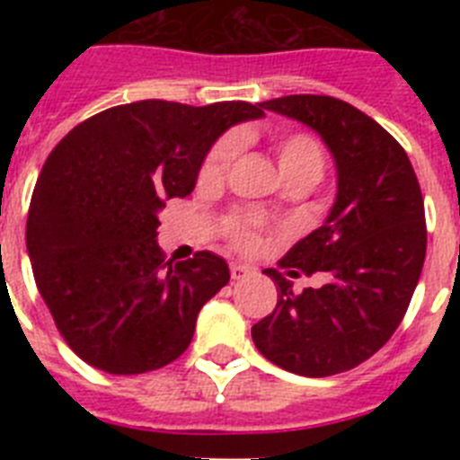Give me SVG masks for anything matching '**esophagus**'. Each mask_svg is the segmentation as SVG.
Segmentation results:
<instances>
[{
    "mask_svg": "<svg viewBox=\"0 0 460 460\" xmlns=\"http://www.w3.org/2000/svg\"><path fill=\"white\" fill-rule=\"evenodd\" d=\"M251 274V270L249 267H243V265H239V262H233V265H230V276H233L234 280H239V279H246V276Z\"/></svg>",
    "mask_w": 460,
    "mask_h": 460,
    "instance_id": "34e87169",
    "label": "esophagus"
}]
</instances>
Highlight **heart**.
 <instances>
[{"label": "heart", "mask_w": 460, "mask_h": 460, "mask_svg": "<svg viewBox=\"0 0 460 460\" xmlns=\"http://www.w3.org/2000/svg\"><path fill=\"white\" fill-rule=\"evenodd\" d=\"M243 137L242 133L230 131L223 133L209 149H207L205 158H202L200 170H198V180L202 184H218L227 177L233 164L237 161L239 152H242ZM274 152L279 168L288 181L302 180L308 184L323 177L324 172V149L320 145L318 137H313L311 133L304 131H288L280 133L274 140ZM223 230H226L227 239L233 246L242 251L255 249L262 239V233L267 230V221L260 218L258 214L251 211H230L223 218Z\"/></svg>", "instance_id": "obj_1"}]
</instances>
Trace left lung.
<instances>
[{"mask_svg":"<svg viewBox=\"0 0 460 460\" xmlns=\"http://www.w3.org/2000/svg\"><path fill=\"white\" fill-rule=\"evenodd\" d=\"M262 108L304 121L327 142L339 195L324 226L296 242L279 270H265L279 302L253 324L271 364L306 377L350 371L392 339L426 258L424 198L408 154L376 119L334 96L292 93ZM293 278L323 270V288L291 290Z\"/></svg>","mask_w":460,"mask_h":460,"instance_id":"left-lung-1","label":"left lung"}]
</instances>
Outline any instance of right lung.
I'll list each match as a JSON object with an SVG mask.
<instances>
[{"mask_svg":"<svg viewBox=\"0 0 460 460\" xmlns=\"http://www.w3.org/2000/svg\"><path fill=\"white\" fill-rule=\"evenodd\" d=\"M262 115V103L246 101H136L80 121L46 158L27 251L59 334L89 367L137 376L189 348L198 313L230 270L209 251L165 262L156 214L193 190L226 128Z\"/></svg>","mask_w":460,"mask_h":460,"instance_id":"add662e5","label":"right lung"}]
</instances>
